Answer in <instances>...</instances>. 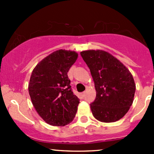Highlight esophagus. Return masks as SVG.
I'll list each match as a JSON object with an SVG mask.
<instances>
[{"label":"esophagus","mask_w":154,"mask_h":154,"mask_svg":"<svg viewBox=\"0 0 154 154\" xmlns=\"http://www.w3.org/2000/svg\"><path fill=\"white\" fill-rule=\"evenodd\" d=\"M85 94H86V92L81 93V94H80V97H81L82 98H83V97H84V96H85Z\"/></svg>","instance_id":"esophagus-1"}]
</instances>
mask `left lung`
<instances>
[{"instance_id": "8db88e82", "label": "left lung", "mask_w": 154, "mask_h": 154, "mask_svg": "<svg viewBox=\"0 0 154 154\" xmlns=\"http://www.w3.org/2000/svg\"><path fill=\"white\" fill-rule=\"evenodd\" d=\"M80 55L89 68L95 87L96 98L90 104L93 116L104 123L120 120L133 104L136 84L132 74L103 50H88Z\"/></svg>"}]
</instances>
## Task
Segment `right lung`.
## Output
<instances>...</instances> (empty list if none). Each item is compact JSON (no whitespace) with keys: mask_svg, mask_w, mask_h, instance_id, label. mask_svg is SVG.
Wrapping results in <instances>:
<instances>
[{"mask_svg":"<svg viewBox=\"0 0 154 154\" xmlns=\"http://www.w3.org/2000/svg\"><path fill=\"white\" fill-rule=\"evenodd\" d=\"M77 57L75 51L60 49L47 56L32 70L29 94L37 113L48 125L62 127L75 117L80 100L71 91L68 72Z\"/></svg>","mask_w":154,"mask_h":154,"instance_id":"add662e5","label":"right lung"}]
</instances>
